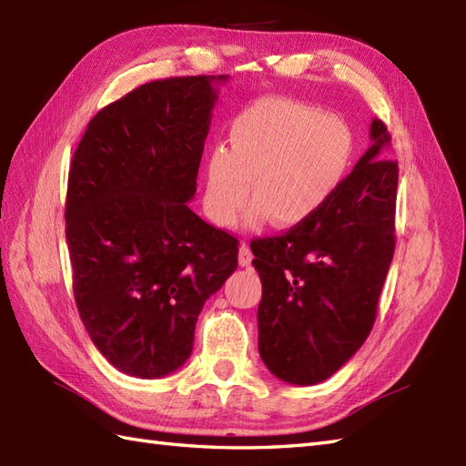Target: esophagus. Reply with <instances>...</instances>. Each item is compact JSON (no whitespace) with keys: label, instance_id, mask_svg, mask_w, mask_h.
I'll list each match as a JSON object with an SVG mask.
<instances>
[{"label":"esophagus","instance_id":"obj_1","mask_svg":"<svg viewBox=\"0 0 466 466\" xmlns=\"http://www.w3.org/2000/svg\"><path fill=\"white\" fill-rule=\"evenodd\" d=\"M238 262L240 266H248L252 262V252H250V246L242 242L240 248H238Z\"/></svg>","mask_w":466,"mask_h":466}]
</instances>
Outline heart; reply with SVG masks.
<instances>
[{
    "label": "heart",
    "mask_w": 466,
    "mask_h": 466,
    "mask_svg": "<svg viewBox=\"0 0 466 466\" xmlns=\"http://www.w3.org/2000/svg\"><path fill=\"white\" fill-rule=\"evenodd\" d=\"M352 142L344 124L310 106L282 97L260 100L236 117L230 152L208 156L206 210L230 226L250 200V222L268 216L276 228H292L320 212L342 182Z\"/></svg>",
    "instance_id": "obj_1"
}]
</instances>
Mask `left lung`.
Returning a JSON list of instances; mask_svg holds the SVG:
<instances>
[{
    "mask_svg": "<svg viewBox=\"0 0 466 466\" xmlns=\"http://www.w3.org/2000/svg\"><path fill=\"white\" fill-rule=\"evenodd\" d=\"M372 146L319 214L250 242L262 280L258 350L280 380L329 379L364 344L394 254L399 164L390 134L370 124Z\"/></svg>",
    "mask_w": 466,
    "mask_h": 466,
    "instance_id": "obj_1",
    "label": "left lung"
}]
</instances>
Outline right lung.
Wrapping results in <instances>:
<instances>
[{
	"mask_svg": "<svg viewBox=\"0 0 466 466\" xmlns=\"http://www.w3.org/2000/svg\"><path fill=\"white\" fill-rule=\"evenodd\" d=\"M226 77L136 87L92 117L69 166L77 312L106 360L137 379L180 369L204 302L238 266V240L186 204Z\"/></svg>",
	"mask_w": 466,
	"mask_h": 466,
	"instance_id": "1",
	"label": "right lung"
}]
</instances>
